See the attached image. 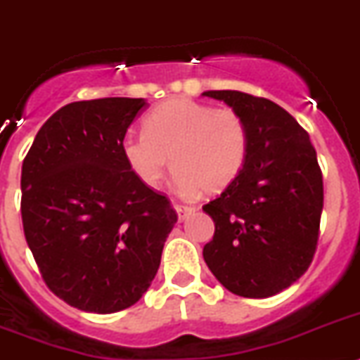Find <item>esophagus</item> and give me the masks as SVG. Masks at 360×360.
<instances>
[{"mask_svg":"<svg viewBox=\"0 0 360 360\" xmlns=\"http://www.w3.org/2000/svg\"><path fill=\"white\" fill-rule=\"evenodd\" d=\"M174 208H175V212H177V216H179V221H183V219H186V217H188L190 214L195 212V208L194 207H188V205L174 203Z\"/></svg>","mask_w":360,"mask_h":360,"instance_id":"obj_1","label":"esophagus"}]
</instances>
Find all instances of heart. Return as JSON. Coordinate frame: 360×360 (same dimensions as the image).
I'll return each mask as SVG.
<instances>
[{"instance_id":"1","label":"heart","mask_w":360,"mask_h":360,"mask_svg":"<svg viewBox=\"0 0 360 360\" xmlns=\"http://www.w3.org/2000/svg\"><path fill=\"white\" fill-rule=\"evenodd\" d=\"M124 161L150 188H157L170 165L175 186L186 195L221 192L241 174L250 150V128L234 110L174 98L144 117L143 134L120 144Z\"/></svg>"}]
</instances>
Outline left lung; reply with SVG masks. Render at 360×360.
I'll return each mask as SVG.
<instances>
[{
	"label": "left lung",
	"mask_w": 360,
	"mask_h": 360,
	"mask_svg": "<svg viewBox=\"0 0 360 360\" xmlns=\"http://www.w3.org/2000/svg\"><path fill=\"white\" fill-rule=\"evenodd\" d=\"M247 120L250 150L241 174L203 205L214 238L203 258L238 297L267 298L297 282L313 262L324 207L322 170L309 134L262 96L207 91Z\"/></svg>",
	"instance_id": "1"
}]
</instances>
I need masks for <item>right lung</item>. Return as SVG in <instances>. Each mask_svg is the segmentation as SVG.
Masks as SVG:
<instances>
[{"label":"right lung","instance_id":"add662e5","mask_svg":"<svg viewBox=\"0 0 360 360\" xmlns=\"http://www.w3.org/2000/svg\"><path fill=\"white\" fill-rule=\"evenodd\" d=\"M144 98L60 108L21 166V221L47 288L89 313L134 306L177 221L168 198L129 170L122 139Z\"/></svg>","mask_w":360,"mask_h":360}]
</instances>
